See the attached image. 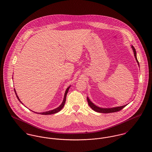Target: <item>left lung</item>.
<instances>
[{
  "mask_svg": "<svg viewBox=\"0 0 152 152\" xmlns=\"http://www.w3.org/2000/svg\"><path fill=\"white\" fill-rule=\"evenodd\" d=\"M131 48H132V50L134 53V56H135L136 61L139 66V62L137 59V56H136V52L135 50V48L134 47V46H131ZM87 100L88 101V104L89 105V106L92 108V110H93L94 111H95L97 113H115V112H117L120 110H121L122 108H124L125 106H126L128 104L122 105V106H120V107H113V108H101L99 107L97 105H96L94 104H93L91 101L90 100V99H88V97H87Z\"/></svg>",
  "mask_w": 152,
  "mask_h": 152,
  "instance_id": "1",
  "label": "left lung"
}]
</instances>
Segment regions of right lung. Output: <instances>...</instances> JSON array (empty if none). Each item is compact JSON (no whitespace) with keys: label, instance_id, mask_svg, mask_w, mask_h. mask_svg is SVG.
Masks as SVG:
<instances>
[{"label":"right lung","instance_id":"add662e5","mask_svg":"<svg viewBox=\"0 0 152 152\" xmlns=\"http://www.w3.org/2000/svg\"><path fill=\"white\" fill-rule=\"evenodd\" d=\"M70 87V86H69L68 88H66V91H65V95H64V100L62 101V104H61L58 107H57L56 108L53 109V110H51V111H45V112H43V113H36V112H34V111H31H31H33V112H34L35 113H36V114H41V115H50V114H55V113H57L59 112V111L62 109V108L64 107V105H65V101H66V95H67V93H68L69 89ZM14 90H15V94H16V97H17V99L18 100V101H20L22 104H23V103L20 100L19 98H18V96H17V93H16V91L15 88H14ZM25 107H26V106H25Z\"/></svg>","mask_w":152,"mask_h":152}]
</instances>
